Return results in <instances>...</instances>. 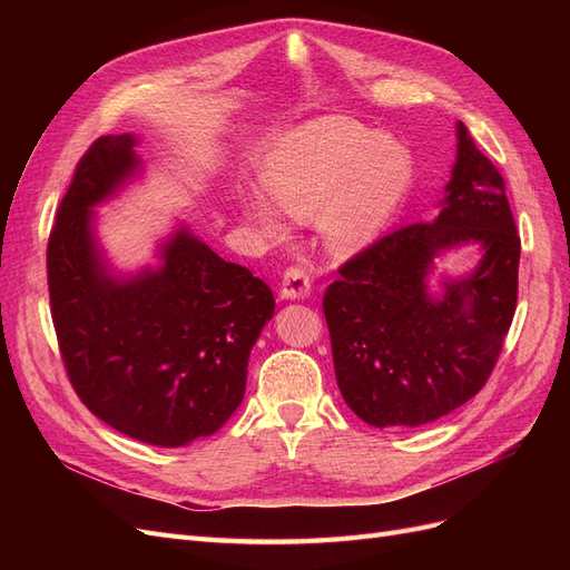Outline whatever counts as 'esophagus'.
<instances>
[{
    "label": "esophagus",
    "instance_id": "obj_1",
    "mask_svg": "<svg viewBox=\"0 0 570 570\" xmlns=\"http://www.w3.org/2000/svg\"><path fill=\"white\" fill-rule=\"evenodd\" d=\"M312 292V281L302 266H289L283 273L281 281V297L283 299H304Z\"/></svg>",
    "mask_w": 570,
    "mask_h": 570
}]
</instances>
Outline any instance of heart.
<instances>
[{"mask_svg":"<svg viewBox=\"0 0 570 570\" xmlns=\"http://www.w3.org/2000/svg\"><path fill=\"white\" fill-rule=\"evenodd\" d=\"M411 170V154L394 137L371 135L347 118H323L278 140L262 166V185L285 216H321L327 245L354 252L387 226ZM243 216L266 237L283 233L281 216L264 199H245Z\"/></svg>","mask_w":570,"mask_h":570,"instance_id":"1","label":"heart"}]
</instances>
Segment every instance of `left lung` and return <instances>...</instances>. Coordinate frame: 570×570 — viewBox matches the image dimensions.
<instances>
[{
	"instance_id": "obj_1",
	"label": "left lung",
	"mask_w": 570,
	"mask_h": 570,
	"mask_svg": "<svg viewBox=\"0 0 570 570\" xmlns=\"http://www.w3.org/2000/svg\"><path fill=\"white\" fill-rule=\"evenodd\" d=\"M456 137L440 216L375 239L323 295L340 392L375 428L425 425L469 402L492 375L515 314L521 237L507 185L461 120ZM469 242L487 252L479 268L430 296L432 258Z\"/></svg>"
}]
</instances>
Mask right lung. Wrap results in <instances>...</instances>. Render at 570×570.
<instances>
[{"label":"right lung","instance_id":"obj_1","mask_svg":"<svg viewBox=\"0 0 570 570\" xmlns=\"http://www.w3.org/2000/svg\"><path fill=\"white\" fill-rule=\"evenodd\" d=\"M135 135H105L76 166L47 245L59 352L80 402L118 433L157 446L214 435L245 396L247 364L271 321V287L189 230L161 245V266L114 278L92 206L140 164Z\"/></svg>","mask_w":570,"mask_h":570}]
</instances>
